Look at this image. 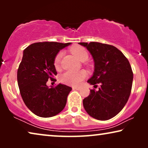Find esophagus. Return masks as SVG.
Segmentation results:
<instances>
[{
	"mask_svg": "<svg viewBox=\"0 0 148 148\" xmlns=\"http://www.w3.org/2000/svg\"><path fill=\"white\" fill-rule=\"evenodd\" d=\"M73 90H81V88L80 87H73Z\"/></svg>",
	"mask_w": 148,
	"mask_h": 148,
	"instance_id": "1",
	"label": "esophagus"
}]
</instances>
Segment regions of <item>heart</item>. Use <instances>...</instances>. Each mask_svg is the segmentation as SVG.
Here are the masks:
<instances>
[{
    "mask_svg": "<svg viewBox=\"0 0 148 148\" xmlns=\"http://www.w3.org/2000/svg\"><path fill=\"white\" fill-rule=\"evenodd\" d=\"M71 51L81 61H85L88 59V52L86 48L82 46H74L71 49ZM62 55H63V52L60 51L56 54L54 58V65L56 69H58L60 67V60H61ZM87 75H88V73L85 70H81L79 71H66L60 76V80L63 84L71 85V86H77L81 84V82L84 79L86 78Z\"/></svg>",
    "mask_w": 148,
    "mask_h": 148,
    "instance_id": "b5f03b06",
    "label": "heart"
}]
</instances>
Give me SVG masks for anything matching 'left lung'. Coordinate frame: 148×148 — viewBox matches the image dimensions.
<instances>
[{"instance_id": "left-lung-1", "label": "left lung", "mask_w": 148, "mask_h": 148, "mask_svg": "<svg viewBox=\"0 0 148 148\" xmlns=\"http://www.w3.org/2000/svg\"><path fill=\"white\" fill-rule=\"evenodd\" d=\"M86 47L94 61V72L88 81L100 84L98 91L90 90L83 104L88 114L100 121L112 119L121 112L129 100L133 73L125 56L114 46L92 42H79Z\"/></svg>"}]
</instances>
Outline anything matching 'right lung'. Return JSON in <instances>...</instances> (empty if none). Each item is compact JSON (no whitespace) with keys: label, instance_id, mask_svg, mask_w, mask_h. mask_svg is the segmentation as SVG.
Masks as SVG:
<instances>
[{"label":"right lung","instance_id":"add662e5","mask_svg":"<svg viewBox=\"0 0 148 148\" xmlns=\"http://www.w3.org/2000/svg\"><path fill=\"white\" fill-rule=\"evenodd\" d=\"M71 43L44 42L34 43L23 50L17 71L20 94L26 106L38 116L48 118L58 114L65 106L72 88L59 84L48 88V79L55 82L57 75L54 59Z\"/></svg>","mask_w":148,"mask_h":148}]
</instances>
